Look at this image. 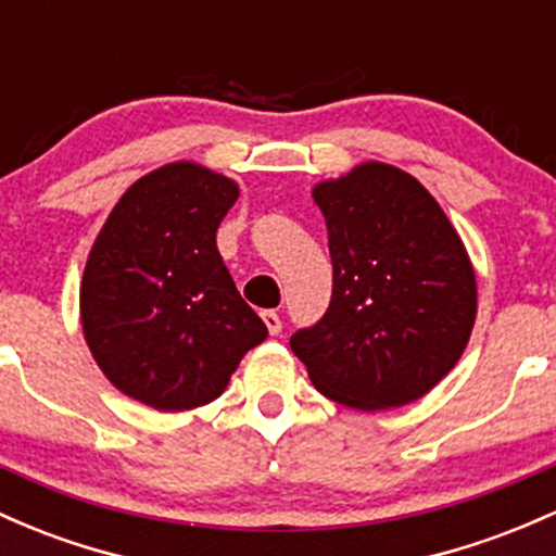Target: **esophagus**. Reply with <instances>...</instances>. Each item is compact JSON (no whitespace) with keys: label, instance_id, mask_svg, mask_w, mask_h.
I'll list each match as a JSON object with an SVG mask.
<instances>
[{"label":"esophagus","instance_id":"1","mask_svg":"<svg viewBox=\"0 0 556 556\" xmlns=\"http://www.w3.org/2000/svg\"><path fill=\"white\" fill-rule=\"evenodd\" d=\"M261 319H264V325L271 334L282 332V319H279L277 311H264V314H261Z\"/></svg>","mask_w":556,"mask_h":556}]
</instances>
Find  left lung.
<instances>
[{"mask_svg": "<svg viewBox=\"0 0 556 556\" xmlns=\"http://www.w3.org/2000/svg\"><path fill=\"white\" fill-rule=\"evenodd\" d=\"M332 301L290 348L327 399L380 412L430 393L465 353L478 282L465 242L406 170L362 163L319 181Z\"/></svg>", "mask_w": 556, "mask_h": 556, "instance_id": "left-lung-1", "label": "left lung"}]
</instances>
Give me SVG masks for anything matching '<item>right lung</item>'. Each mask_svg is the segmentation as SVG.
Segmentation results:
<instances>
[{
	"label": "right lung",
	"mask_w": 556,
	"mask_h": 556,
	"mask_svg": "<svg viewBox=\"0 0 556 556\" xmlns=\"http://www.w3.org/2000/svg\"><path fill=\"white\" fill-rule=\"evenodd\" d=\"M240 187L179 161L126 189L91 245L81 327L97 367L157 412L211 404L268 329L235 288L216 229Z\"/></svg>",
	"instance_id": "right-lung-1"
}]
</instances>
